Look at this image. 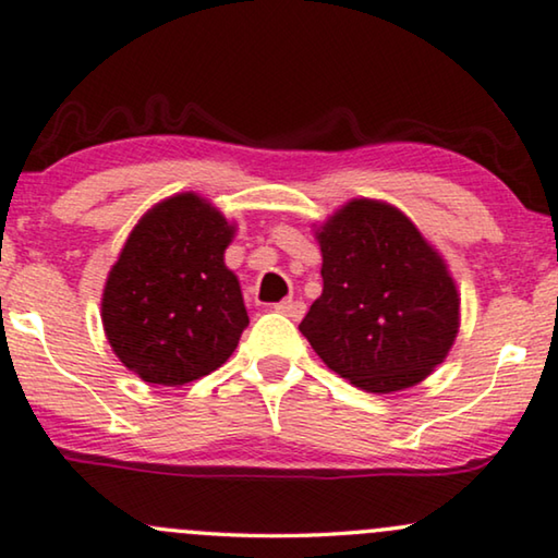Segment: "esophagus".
<instances>
[{
  "instance_id": "1",
  "label": "esophagus",
  "mask_w": 558,
  "mask_h": 558,
  "mask_svg": "<svg viewBox=\"0 0 558 558\" xmlns=\"http://www.w3.org/2000/svg\"><path fill=\"white\" fill-rule=\"evenodd\" d=\"M274 312H279V314H284V317L299 322L304 317L306 306H304V302H299V299H284V302L274 304Z\"/></svg>"
}]
</instances>
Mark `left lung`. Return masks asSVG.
<instances>
[{
  "mask_svg": "<svg viewBox=\"0 0 558 558\" xmlns=\"http://www.w3.org/2000/svg\"><path fill=\"white\" fill-rule=\"evenodd\" d=\"M322 296L299 332L329 369L367 392L417 385L458 335V289L398 208L357 198L317 231Z\"/></svg>",
  "mask_w": 558,
  "mask_h": 558,
  "instance_id": "obj_1",
  "label": "left lung"
}]
</instances>
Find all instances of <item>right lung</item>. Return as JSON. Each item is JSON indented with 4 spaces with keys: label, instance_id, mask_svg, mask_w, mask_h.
Segmentation results:
<instances>
[{
    "label": "right lung",
    "instance_id": "right-lung-1",
    "mask_svg": "<svg viewBox=\"0 0 558 558\" xmlns=\"http://www.w3.org/2000/svg\"><path fill=\"white\" fill-rule=\"evenodd\" d=\"M233 226L196 193L150 208L128 236L102 294V327L120 362L150 385L219 369L248 327L223 252Z\"/></svg>",
    "mask_w": 558,
    "mask_h": 558
}]
</instances>
